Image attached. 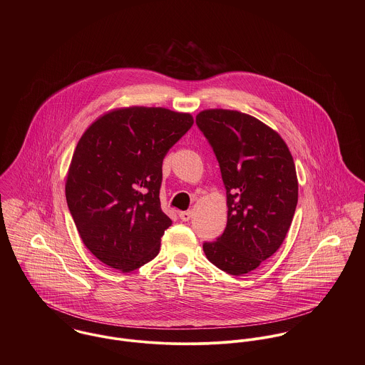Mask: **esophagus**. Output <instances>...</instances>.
<instances>
[{
  "label": "esophagus",
  "mask_w": 365,
  "mask_h": 365,
  "mask_svg": "<svg viewBox=\"0 0 365 365\" xmlns=\"http://www.w3.org/2000/svg\"><path fill=\"white\" fill-rule=\"evenodd\" d=\"M178 216H180V219H181L182 222H188V220L192 217V210H184V212H180V213H178Z\"/></svg>",
  "instance_id": "1"
}]
</instances>
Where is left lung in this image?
Returning a JSON list of instances; mask_svg holds the SVG:
<instances>
[{
    "label": "left lung",
    "instance_id": "left-lung-1",
    "mask_svg": "<svg viewBox=\"0 0 365 365\" xmlns=\"http://www.w3.org/2000/svg\"><path fill=\"white\" fill-rule=\"evenodd\" d=\"M195 122L219 163L227 198L226 229L204 243L205 256L227 274H247L279 249L292 223L294 158L281 136L250 115L207 109Z\"/></svg>",
    "mask_w": 365,
    "mask_h": 365
}]
</instances>
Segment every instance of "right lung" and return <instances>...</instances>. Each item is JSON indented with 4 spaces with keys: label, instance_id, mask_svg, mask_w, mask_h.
Listing matches in <instances>:
<instances>
[{
    "label": "right lung",
    "instance_id": "1",
    "mask_svg": "<svg viewBox=\"0 0 365 365\" xmlns=\"http://www.w3.org/2000/svg\"><path fill=\"white\" fill-rule=\"evenodd\" d=\"M192 123L190 113L130 106L84 132L68 168L66 200L98 260L130 272L158 255L173 223L160 207L163 158Z\"/></svg>",
    "mask_w": 365,
    "mask_h": 365
}]
</instances>
